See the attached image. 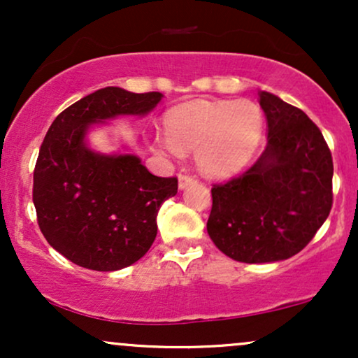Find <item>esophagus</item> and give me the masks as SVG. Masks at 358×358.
I'll return each mask as SVG.
<instances>
[{
	"label": "esophagus",
	"mask_w": 358,
	"mask_h": 358,
	"mask_svg": "<svg viewBox=\"0 0 358 358\" xmlns=\"http://www.w3.org/2000/svg\"><path fill=\"white\" fill-rule=\"evenodd\" d=\"M193 182H195V178H193V176H190V175H187V173H180L178 175V187L180 188L188 187V185L193 183Z\"/></svg>",
	"instance_id": "1"
}]
</instances>
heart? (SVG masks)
<instances>
[{
    "label": "heart",
    "mask_w": 358,
    "mask_h": 358,
    "mask_svg": "<svg viewBox=\"0 0 358 358\" xmlns=\"http://www.w3.org/2000/svg\"><path fill=\"white\" fill-rule=\"evenodd\" d=\"M264 129V116L256 102L196 99L175 106L165 116V138L155 145L180 156L196 150V165L205 175L224 178L252 158Z\"/></svg>",
    "instance_id": "heart-1"
}]
</instances>
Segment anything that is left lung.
Here are the masks:
<instances>
[{"label":"left lung","mask_w":358,"mask_h":358,"mask_svg":"<svg viewBox=\"0 0 358 358\" xmlns=\"http://www.w3.org/2000/svg\"><path fill=\"white\" fill-rule=\"evenodd\" d=\"M268 145L244 173L212 187L207 232L225 256L248 264L305 249L334 203V162L322 131L301 109L259 92Z\"/></svg>","instance_id":"left-lung-1"}]
</instances>
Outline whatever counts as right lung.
Returning <instances> with one entry per match:
<instances>
[{
	"instance_id": "add662e5",
	"label": "right lung",
	"mask_w": 358,
	"mask_h": 358,
	"mask_svg": "<svg viewBox=\"0 0 358 358\" xmlns=\"http://www.w3.org/2000/svg\"><path fill=\"white\" fill-rule=\"evenodd\" d=\"M162 92L99 89L62 110L48 127L34 171V203L48 244L73 264L117 271L153 244L156 215L178 180L148 171L134 155H101L85 143L92 124L145 116Z\"/></svg>"
}]
</instances>
